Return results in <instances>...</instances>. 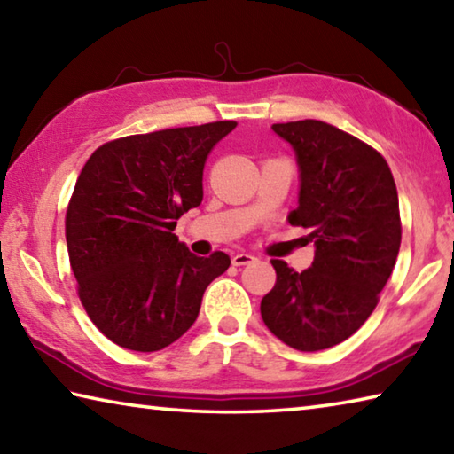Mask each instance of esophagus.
Masks as SVG:
<instances>
[{
    "instance_id": "34e87169",
    "label": "esophagus",
    "mask_w": 454,
    "mask_h": 454,
    "mask_svg": "<svg viewBox=\"0 0 454 454\" xmlns=\"http://www.w3.org/2000/svg\"><path fill=\"white\" fill-rule=\"evenodd\" d=\"M256 260V256L248 254V252H236L232 254V264L234 266H246V264H252Z\"/></svg>"
}]
</instances>
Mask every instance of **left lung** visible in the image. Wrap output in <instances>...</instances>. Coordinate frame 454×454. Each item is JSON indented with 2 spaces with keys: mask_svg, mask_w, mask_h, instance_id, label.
Instances as JSON below:
<instances>
[{
  "mask_svg": "<svg viewBox=\"0 0 454 454\" xmlns=\"http://www.w3.org/2000/svg\"><path fill=\"white\" fill-rule=\"evenodd\" d=\"M301 168L292 226L310 230L314 262L296 272L272 260L276 284L260 302L264 325L288 347L314 352L340 344L379 304L401 248L393 172L379 152L318 120L274 124Z\"/></svg>",
  "mask_w": 454,
  "mask_h": 454,
  "instance_id": "8db88e82",
  "label": "left lung"
}]
</instances>
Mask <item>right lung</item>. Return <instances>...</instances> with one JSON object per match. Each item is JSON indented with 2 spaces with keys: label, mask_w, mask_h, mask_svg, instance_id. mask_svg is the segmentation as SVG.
Instances as JSON below:
<instances>
[{
  "label": "right lung",
  "mask_w": 454,
  "mask_h": 454,
  "mask_svg": "<svg viewBox=\"0 0 454 454\" xmlns=\"http://www.w3.org/2000/svg\"><path fill=\"white\" fill-rule=\"evenodd\" d=\"M236 121L170 128L106 142L91 153L66 212L78 296L118 347L156 352L198 318L204 290L230 256L200 258L174 234L202 202L208 153Z\"/></svg>",
  "instance_id": "1"
}]
</instances>
